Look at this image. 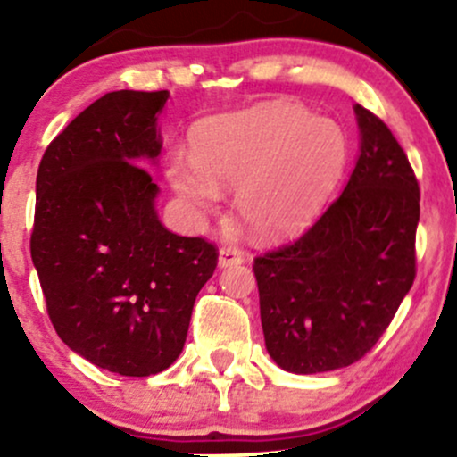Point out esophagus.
<instances>
[{"label": "esophagus", "instance_id": "obj_1", "mask_svg": "<svg viewBox=\"0 0 457 457\" xmlns=\"http://www.w3.org/2000/svg\"><path fill=\"white\" fill-rule=\"evenodd\" d=\"M243 262H245L243 251L236 249V246H223V249L219 251V269H228V266H234V264H243Z\"/></svg>", "mask_w": 457, "mask_h": 457}]
</instances>
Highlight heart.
I'll use <instances>...</instances> for the list:
<instances>
[{
    "label": "heart",
    "instance_id": "obj_1",
    "mask_svg": "<svg viewBox=\"0 0 457 457\" xmlns=\"http://www.w3.org/2000/svg\"><path fill=\"white\" fill-rule=\"evenodd\" d=\"M348 137L337 122L292 101L260 103L212 115L193 130V156L167 161V180L193 211L214 214L221 188L255 238L286 240L322 214L348 167Z\"/></svg>",
    "mask_w": 457,
    "mask_h": 457
}]
</instances>
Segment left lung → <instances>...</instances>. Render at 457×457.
<instances>
[{
    "mask_svg": "<svg viewBox=\"0 0 457 457\" xmlns=\"http://www.w3.org/2000/svg\"><path fill=\"white\" fill-rule=\"evenodd\" d=\"M359 159L344 193L296 243L253 264L266 350L281 370L353 365L414 281L419 185L386 124L354 104Z\"/></svg>",
    "mask_w": 457,
    "mask_h": 457,
    "instance_id": "8db88e82",
    "label": "left lung"
}]
</instances>
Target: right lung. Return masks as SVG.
<instances>
[{"label": "right lung", "mask_w": 457, "mask_h": 457, "mask_svg": "<svg viewBox=\"0 0 457 457\" xmlns=\"http://www.w3.org/2000/svg\"><path fill=\"white\" fill-rule=\"evenodd\" d=\"M170 92H109L46 148L36 176L31 262L72 353L120 376L167 370L217 249L161 223L159 118Z\"/></svg>", "instance_id": "add662e5"}]
</instances>
